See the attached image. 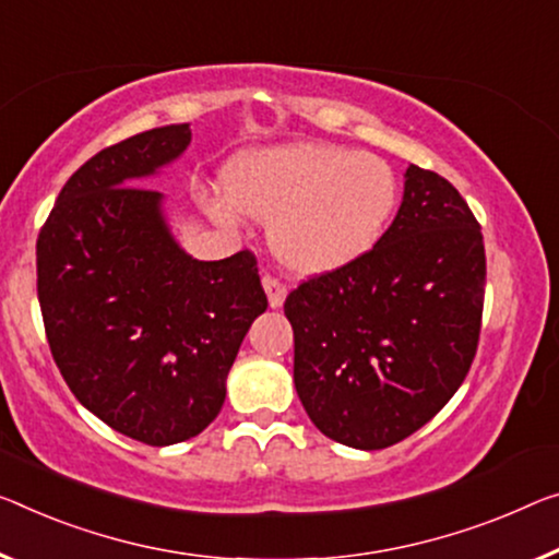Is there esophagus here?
<instances>
[{"label":"esophagus","instance_id":"esophagus-1","mask_svg":"<svg viewBox=\"0 0 559 559\" xmlns=\"http://www.w3.org/2000/svg\"><path fill=\"white\" fill-rule=\"evenodd\" d=\"M262 287L264 292H267V299H270V307H282V302H285L287 297V285L282 280L274 277V274H264L262 277Z\"/></svg>","mask_w":559,"mask_h":559}]
</instances>
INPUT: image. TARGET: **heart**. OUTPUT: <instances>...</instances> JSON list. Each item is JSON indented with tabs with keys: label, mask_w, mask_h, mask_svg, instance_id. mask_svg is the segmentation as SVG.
Listing matches in <instances>:
<instances>
[{
	"label": "heart",
	"mask_w": 559,
	"mask_h": 559,
	"mask_svg": "<svg viewBox=\"0 0 559 559\" xmlns=\"http://www.w3.org/2000/svg\"><path fill=\"white\" fill-rule=\"evenodd\" d=\"M225 200H210L219 225L237 212L272 222L277 260L297 274L347 267L380 242L400 200V182L382 157L337 144H282L237 157L222 175Z\"/></svg>",
	"instance_id": "heart-1"
}]
</instances>
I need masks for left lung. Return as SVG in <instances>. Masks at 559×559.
Returning <instances> with one entry per match:
<instances>
[{
    "label": "left lung",
    "mask_w": 559,
    "mask_h": 559,
    "mask_svg": "<svg viewBox=\"0 0 559 559\" xmlns=\"http://www.w3.org/2000/svg\"><path fill=\"white\" fill-rule=\"evenodd\" d=\"M485 274L467 202L437 171L409 165L380 242L285 299L295 388L314 427L347 448L384 450L427 425L475 359Z\"/></svg>",
    "instance_id": "1"
}]
</instances>
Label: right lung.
I'll return each instance as SVG.
<instances>
[{
	"label": "right lung",
	"instance_id": "1",
	"mask_svg": "<svg viewBox=\"0 0 559 559\" xmlns=\"http://www.w3.org/2000/svg\"><path fill=\"white\" fill-rule=\"evenodd\" d=\"M190 124L134 134L67 179L37 237V297L51 357L76 400L136 442L200 435L257 314V257L179 250L162 194L136 179L177 159Z\"/></svg>",
	"mask_w": 559,
	"mask_h": 559
}]
</instances>
